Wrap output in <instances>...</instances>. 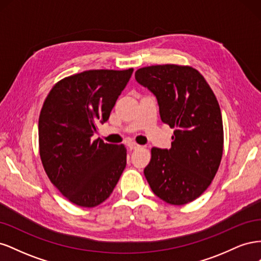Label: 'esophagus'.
<instances>
[{"instance_id":"obj_1","label":"esophagus","mask_w":261,"mask_h":261,"mask_svg":"<svg viewBox=\"0 0 261 261\" xmlns=\"http://www.w3.org/2000/svg\"><path fill=\"white\" fill-rule=\"evenodd\" d=\"M127 147H128L130 150H134V149H138L140 146L137 145V144H135V143H128V144H127Z\"/></svg>"}]
</instances>
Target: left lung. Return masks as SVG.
<instances>
[{
	"instance_id": "left-lung-1",
	"label": "left lung",
	"mask_w": 261,
	"mask_h": 261,
	"mask_svg": "<svg viewBox=\"0 0 261 261\" xmlns=\"http://www.w3.org/2000/svg\"><path fill=\"white\" fill-rule=\"evenodd\" d=\"M135 78L156 98L161 121L175 128L171 149H151L144 173L154 195L180 206L206 191L223 152L222 115L215 93L193 67L153 65Z\"/></svg>"
}]
</instances>
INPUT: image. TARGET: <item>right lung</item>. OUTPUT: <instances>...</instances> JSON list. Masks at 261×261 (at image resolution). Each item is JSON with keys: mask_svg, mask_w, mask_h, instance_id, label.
<instances>
[{"mask_svg": "<svg viewBox=\"0 0 261 261\" xmlns=\"http://www.w3.org/2000/svg\"><path fill=\"white\" fill-rule=\"evenodd\" d=\"M133 68L92 69L60 81L39 116V150L52 184L77 206L108 199L126 167L124 145L92 140L130 80Z\"/></svg>", "mask_w": 261, "mask_h": 261, "instance_id": "right-lung-1", "label": "right lung"}]
</instances>
